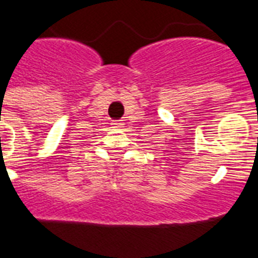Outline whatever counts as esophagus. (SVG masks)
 I'll return each mask as SVG.
<instances>
[{"instance_id": "34e87169", "label": "esophagus", "mask_w": 258, "mask_h": 258, "mask_svg": "<svg viewBox=\"0 0 258 258\" xmlns=\"http://www.w3.org/2000/svg\"><path fill=\"white\" fill-rule=\"evenodd\" d=\"M111 124H112V127L113 128H121V127H123V123H121L120 120H113L112 123H111Z\"/></svg>"}]
</instances>
